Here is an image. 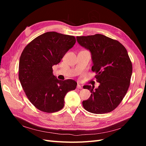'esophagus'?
<instances>
[{
	"instance_id": "34e87169",
	"label": "esophagus",
	"mask_w": 146,
	"mask_h": 146,
	"mask_svg": "<svg viewBox=\"0 0 146 146\" xmlns=\"http://www.w3.org/2000/svg\"><path fill=\"white\" fill-rule=\"evenodd\" d=\"M77 89H79V90H82V88H83V87L80 85H77Z\"/></svg>"
}]
</instances>
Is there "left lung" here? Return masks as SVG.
Listing matches in <instances>:
<instances>
[{
	"label": "left lung",
	"mask_w": 146,
	"mask_h": 146,
	"mask_svg": "<svg viewBox=\"0 0 146 146\" xmlns=\"http://www.w3.org/2000/svg\"><path fill=\"white\" fill-rule=\"evenodd\" d=\"M77 42L92 54V72L96 74L98 88L85 85L90 91V98L83 101L86 111L94 114L111 112L123 100L129 90L132 63L125 47L116 39L101 34L77 36Z\"/></svg>",
	"instance_id": "1"
}]
</instances>
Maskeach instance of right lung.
I'll return each mask as SVG.
<instances>
[{"label": "right lung", "mask_w": 146, "mask_h": 146, "mask_svg": "<svg viewBox=\"0 0 146 146\" xmlns=\"http://www.w3.org/2000/svg\"><path fill=\"white\" fill-rule=\"evenodd\" d=\"M76 42L74 36L48 32L33 39L22 52L19 79L26 96L40 111H60L64 107L66 94L76 88V81L58 80L52 69Z\"/></svg>", "instance_id": "1"}]
</instances>
